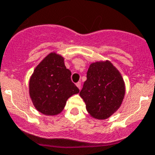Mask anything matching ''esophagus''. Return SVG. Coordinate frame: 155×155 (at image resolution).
<instances>
[{
    "label": "esophagus",
    "mask_w": 155,
    "mask_h": 155,
    "mask_svg": "<svg viewBox=\"0 0 155 155\" xmlns=\"http://www.w3.org/2000/svg\"><path fill=\"white\" fill-rule=\"evenodd\" d=\"M76 87H77L78 88H79V90H80V88H81V83H80V82H78V83H76Z\"/></svg>",
    "instance_id": "1"
}]
</instances>
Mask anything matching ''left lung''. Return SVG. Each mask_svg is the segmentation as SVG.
<instances>
[{
  "instance_id": "obj_1",
  "label": "left lung",
  "mask_w": 155,
  "mask_h": 155,
  "mask_svg": "<svg viewBox=\"0 0 155 155\" xmlns=\"http://www.w3.org/2000/svg\"><path fill=\"white\" fill-rule=\"evenodd\" d=\"M87 80L79 95L93 118L105 119L122 104L125 96L124 80L120 72L109 61L91 64Z\"/></svg>"
}]
</instances>
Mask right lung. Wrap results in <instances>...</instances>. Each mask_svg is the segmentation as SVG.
I'll use <instances>...</instances> for the list:
<instances>
[{
  "mask_svg": "<svg viewBox=\"0 0 155 155\" xmlns=\"http://www.w3.org/2000/svg\"><path fill=\"white\" fill-rule=\"evenodd\" d=\"M64 58L50 53L36 67L29 79V96L36 109L46 115H56L79 90L71 80Z\"/></svg>",
  "mask_w": 155,
  "mask_h": 155,
  "instance_id": "add662e5",
  "label": "right lung"
}]
</instances>
